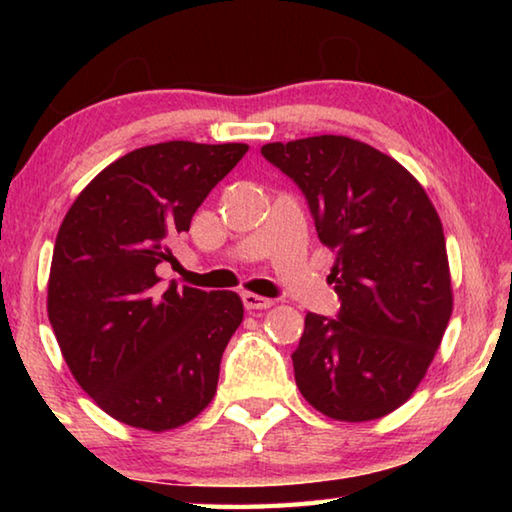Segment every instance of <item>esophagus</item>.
Returning <instances> with one entry per match:
<instances>
[{
	"label": "esophagus",
	"mask_w": 512,
	"mask_h": 512,
	"mask_svg": "<svg viewBox=\"0 0 512 512\" xmlns=\"http://www.w3.org/2000/svg\"><path fill=\"white\" fill-rule=\"evenodd\" d=\"M241 300H244V307L246 309H268L273 307V300L271 298H262L257 296V293H241Z\"/></svg>",
	"instance_id": "obj_1"
}]
</instances>
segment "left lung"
I'll return each mask as SVG.
<instances>
[{
  "mask_svg": "<svg viewBox=\"0 0 512 512\" xmlns=\"http://www.w3.org/2000/svg\"><path fill=\"white\" fill-rule=\"evenodd\" d=\"M307 198L336 255V318L307 314L291 354L305 400L327 418L366 422L409 400L452 316L443 223L391 155L343 135L262 146Z\"/></svg>",
  "mask_w": 512,
  "mask_h": 512,
  "instance_id": "8db88e82",
  "label": "left lung"
}]
</instances>
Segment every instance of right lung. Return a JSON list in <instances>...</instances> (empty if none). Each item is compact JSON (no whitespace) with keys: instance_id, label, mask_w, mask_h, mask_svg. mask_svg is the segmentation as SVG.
<instances>
[{"instance_id":"1","label":"right lung","mask_w":512,"mask_h":512,"mask_svg":"<svg viewBox=\"0 0 512 512\" xmlns=\"http://www.w3.org/2000/svg\"><path fill=\"white\" fill-rule=\"evenodd\" d=\"M246 144L162 142L126 153L60 225L47 311L79 386L112 418L167 431L212 402L225 345L244 320L235 291L162 287L169 244L237 167Z\"/></svg>"}]
</instances>
